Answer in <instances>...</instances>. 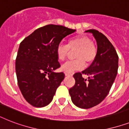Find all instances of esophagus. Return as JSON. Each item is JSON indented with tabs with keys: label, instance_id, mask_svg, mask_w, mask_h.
<instances>
[{
	"label": "esophagus",
	"instance_id": "esophagus-1",
	"mask_svg": "<svg viewBox=\"0 0 129 129\" xmlns=\"http://www.w3.org/2000/svg\"><path fill=\"white\" fill-rule=\"evenodd\" d=\"M65 75L66 76H72V74H70V73H65Z\"/></svg>",
	"mask_w": 129,
	"mask_h": 129
}]
</instances>
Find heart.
<instances>
[{
    "instance_id": "1",
    "label": "heart",
    "mask_w": 129,
    "mask_h": 129,
    "mask_svg": "<svg viewBox=\"0 0 129 129\" xmlns=\"http://www.w3.org/2000/svg\"><path fill=\"white\" fill-rule=\"evenodd\" d=\"M74 60L69 61L63 65L61 69L66 73H72L80 70L86 64L94 61L97 55V47L91 39L86 35H79L69 39L68 44L60 43L56 49L57 57L59 61H63L68 55L70 51H74Z\"/></svg>"
}]
</instances>
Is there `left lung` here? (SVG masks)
Wrapping results in <instances>:
<instances>
[{
  "instance_id": "8db88e82",
  "label": "left lung",
  "mask_w": 129,
  "mask_h": 129,
  "mask_svg": "<svg viewBox=\"0 0 129 129\" xmlns=\"http://www.w3.org/2000/svg\"><path fill=\"white\" fill-rule=\"evenodd\" d=\"M92 33L97 43V55L92 64L82 72L74 74L76 83L70 88L73 103L79 108L88 109L98 105L106 98L117 74L118 56L108 38L96 29ZM82 75L88 76V80Z\"/></svg>"
}]
</instances>
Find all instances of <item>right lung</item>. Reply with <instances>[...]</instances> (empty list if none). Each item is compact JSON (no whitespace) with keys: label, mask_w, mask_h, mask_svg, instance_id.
<instances>
[{"label":"right lung","mask_w":129,"mask_h":129,"mask_svg":"<svg viewBox=\"0 0 129 129\" xmlns=\"http://www.w3.org/2000/svg\"><path fill=\"white\" fill-rule=\"evenodd\" d=\"M61 25H47L36 29L21 41L15 61L17 83L28 103L41 108L48 105L64 79L56 49L65 37L75 32Z\"/></svg>","instance_id":"obj_1"}]
</instances>
